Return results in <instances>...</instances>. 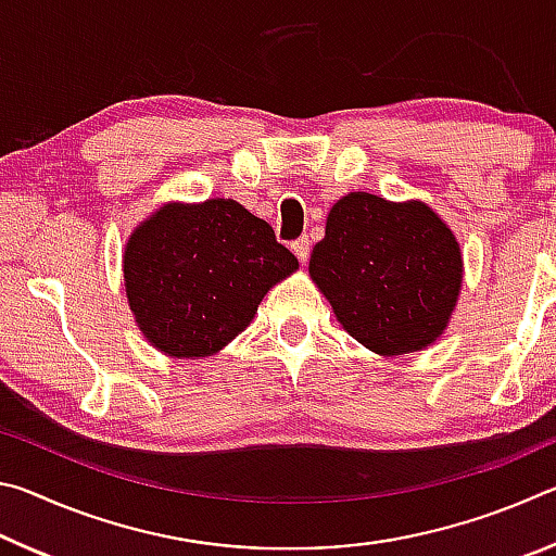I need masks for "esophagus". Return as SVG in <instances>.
I'll return each instance as SVG.
<instances>
[{
	"label": "esophagus",
	"instance_id": "1",
	"mask_svg": "<svg viewBox=\"0 0 556 556\" xmlns=\"http://www.w3.org/2000/svg\"><path fill=\"white\" fill-rule=\"evenodd\" d=\"M291 252H294L301 265H304V262L308 260V252H312V244H308V238H299V240L291 242Z\"/></svg>",
	"mask_w": 556,
	"mask_h": 556
}]
</instances>
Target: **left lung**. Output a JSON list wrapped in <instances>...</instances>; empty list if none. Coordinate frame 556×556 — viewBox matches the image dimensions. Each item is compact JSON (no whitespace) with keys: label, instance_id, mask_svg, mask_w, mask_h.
<instances>
[{"label":"left lung","instance_id":"8db88e82","mask_svg":"<svg viewBox=\"0 0 556 556\" xmlns=\"http://www.w3.org/2000/svg\"><path fill=\"white\" fill-rule=\"evenodd\" d=\"M308 275L357 343L392 357L444 333L464 260L454 232L427 203L357 191L328 213Z\"/></svg>","mask_w":556,"mask_h":556}]
</instances>
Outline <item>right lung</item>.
I'll return each mask as SVG.
<instances>
[{
	"instance_id": "add662e5",
	"label": "right lung",
	"mask_w": 556,
	"mask_h": 556,
	"mask_svg": "<svg viewBox=\"0 0 556 556\" xmlns=\"http://www.w3.org/2000/svg\"><path fill=\"white\" fill-rule=\"evenodd\" d=\"M299 267L269 223L230 199L166 203L129 235L125 289L139 331L172 357H208Z\"/></svg>"
}]
</instances>
